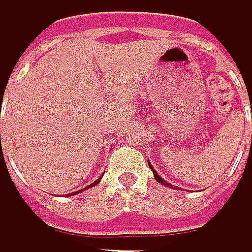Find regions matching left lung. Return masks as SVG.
<instances>
[{
	"mask_svg": "<svg viewBox=\"0 0 252 252\" xmlns=\"http://www.w3.org/2000/svg\"><path fill=\"white\" fill-rule=\"evenodd\" d=\"M149 167H151V169H152V172H154V167H152L151 164H149ZM154 178H155V179H157V181H158L159 184H164V185H169V187H172V185H170L169 182H166V181H163V178H159V176H158V175H157L155 172H154Z\"/></svg>",
	"mask_w": 252,
	"mask_h": 252,
	"instance_id": "left-lung-1",
	"label": "left lung"
}]
</instances>
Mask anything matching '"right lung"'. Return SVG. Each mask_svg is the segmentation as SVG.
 <instances>
[{
	"label": "right lung",
	"mask_w": 252,
	"mask_h": 252,
	"mask_svg": "<svg viewBox=\"0 0 252 252\" xmlns=\"http://www.w3.org/2000/svg\"><path fill=\"white\" fill-rule=\"evenodd\" d=\"M100 179H101V178H100ZM100 179H98V181H95V182H94V184H91V185H89V187H94V185H95V184H98V182H100ZM80 191H82V189H79V191H77V192H80Z\"/></svg>",
	"instance_id": "add662e5"
}]
</instances>
